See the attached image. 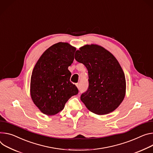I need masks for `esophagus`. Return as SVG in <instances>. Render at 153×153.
Instances as JSON below:
<instances>
[{"instance_id":"34e87169","label":"esophagus","mask_w":153,"mask_h":153,"mask_svg":"<svg viewBox=\"0 0 153 153\" xmlns=\"http://www.w3.org/2000/svg\"><path fill=\"white\" fill-rule=\"evenodd\" d=\"M76 85L77 87V88H80V84H79V83H77V84H76Z\"/></svg>"}]
</instances>
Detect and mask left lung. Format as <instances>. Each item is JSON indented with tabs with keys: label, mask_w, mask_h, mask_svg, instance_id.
<instances>
[{
	"label": "left lung",
	"mask_w": 153,
	"mask_h": 153,
	"mask_svg": "<svg viewBox=\"0 0 153 153\" xmlns=\"http://www.w3.org/2000/svg\"><path fill=\"white\" fill-rule=\"evenodd\" d=\"M75 59L84 64L89 86L80 100L91 112L105 115L114 111L126 94V79L114 55L98 45H86L76 51Z\"/></svg>",
	"instance_id": "1"
}]
</instances>
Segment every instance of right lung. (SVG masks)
<instances>
[{"label":"right lung","mask_w":153,"mask_h":153,"mask_svg":"<svg viewBox=\"0 0 153 153\" xmlns=\"http://www.w3.org/2000/svg\"><path fill=\"white\" fill-rule=\"evenodd\" d=\"M76 48L68 43L55 44L41 55L32 71L30 96L35 105L51 116L62 111L78 89L70 82L68 70L74 60Z\"/></svg>","instance_id":"1"}]
</instances>
